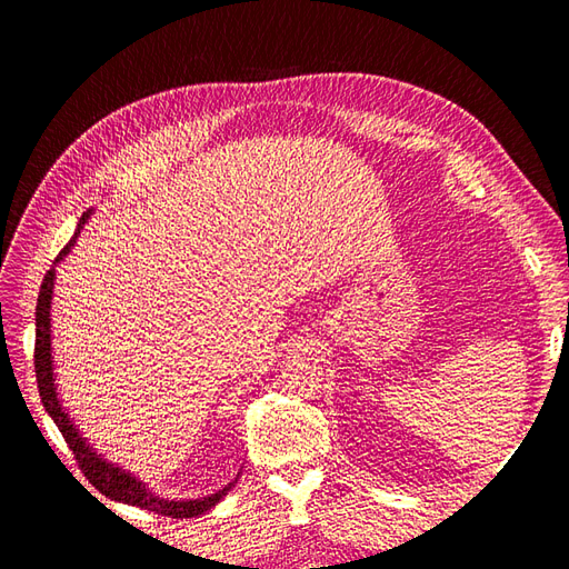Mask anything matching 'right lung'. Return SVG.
Returning <instances> with one entry per match:
<instances>
[{
	"label": "right lung",
	"instance_id": "right-lung-1",
	"mask_svg": "<svg viewBox=\"0 0 569 569\" xmlns=\"http://www.w3.org/2000/svg\"><path fill=\"white\" fill-rule=\"evenodd\" d=\"M92 211L82 213L78 220L76 234L71 237L61 253L57 256L54 266H51L44 274L42 287H40V297H38V308H36V372H38V389L42 396V406L49 412V418L57 422L59 432L63 435L68 449L73 451L82 475L90 479V485L104 493L111 501L118 503H128L144 508L159 515H168V518H197V515H203L206 510H211L222 501V496H228V491L237 485L239 475L218 489L216 493H209L203 498H182V501H168V498H161L159 493H153L142 479H137L130 470H123L120 465L107 460L101 453H97L90 441L80 435L78 425L73 418L68 416V410L61 406L59 391H57V375H54V356H51V297H54V282H57V266L63 261V258L71 253L76 247L80 230L84 228V222L90 220Z\"/></svg>",
	"mask_w": 569,
	"mask_h": 569
}]
</instances>
